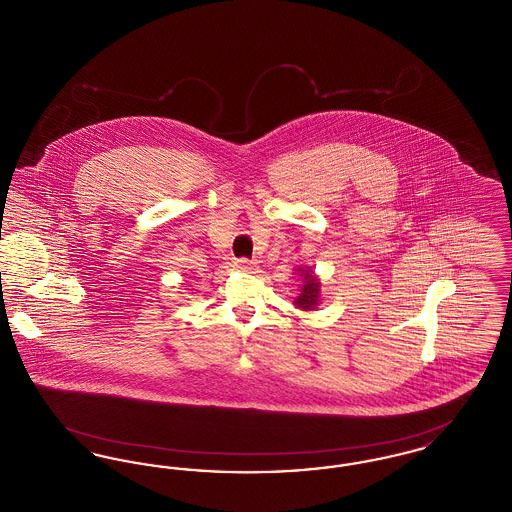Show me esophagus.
<instances>
[{
	"label": "esophagus",
	"instance_id": "obj_1",
	"mask_svg": "<svg viewBox=\"0 0 512 512\" xmlns=\"http://www.w3.org/2000/svg\"><path fill=\"white\" fill-rule=\"evenodd\" d=\"M236 267L242 268V270H251V268L255 267V261H251V259H236Z\"/></svg>",
	"mask_w": 512,
	"mask_h": 512
}]
</instances>
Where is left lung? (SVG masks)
<instances>
[{
	"mask_svg": "<svg viewBox=\"0 0 512 512\" xmlns=\"http://www.w3.org/2000/svg\"><path fill=\"white\" fill-rule=\"evenodd\" d=\"M301 274L305 276V284H303L299 295L295 297L293 305H297L299 309H305V311H313L318 305L320 282H318L317 276H313L309 270H301Z\"/></svg>",
	"mask_w": 512,
	"mask_h": 512,
	"instance_id": "obj_1",
	"label": "left lung"
}]
</instances>
